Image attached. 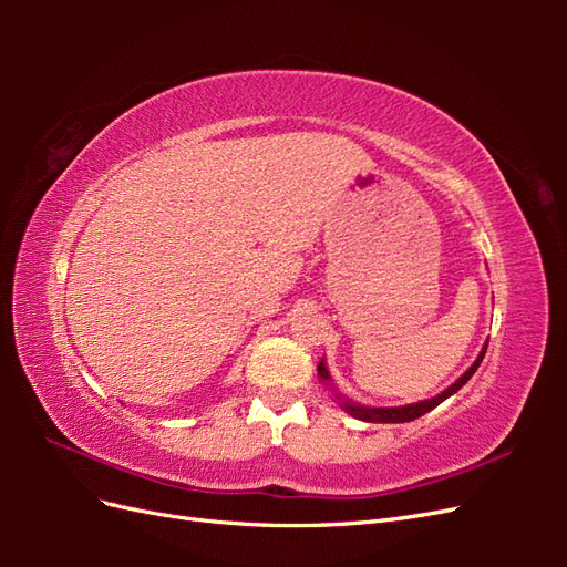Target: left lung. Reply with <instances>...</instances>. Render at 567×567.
Returning a JSON list of instances; mask_svg holds the SVG:
<instances>
[{
    "instance_id": "obj_1",
    "label": "left lung",
    "mask_w": 567,
    "mask_h": 567,
    "mask_svg": "<svg viewBox=\"0 0 567 567\" xmlns=\"http://www.w3.org/2000/svg\"><path fill=\"white\" fill-rule=\"evenodd\" d=\"M485 352H487V346L483 348V352L477 354V359L473 362V367H471L466 373H463L461 379H458L454 385H450L447 390H444L442 394H437V398H433V400L416 402V404H406V406H390V409H369V406H359V404H352V402H346V400H342V402H340V406L346 409L348 414H352L354 419H362V421H367V423H404V421H414V419H419V416L427 414V411L435 409L440 402H444L447 398H452V394H454L456 390H461L463 385H466L471 375L477 371L480 362H483ZM317 371H319V375H321V381H329V371H326V364H323V362H319ZM338 398H340V394H338Z\"/></svg>"
}]
</instances>
